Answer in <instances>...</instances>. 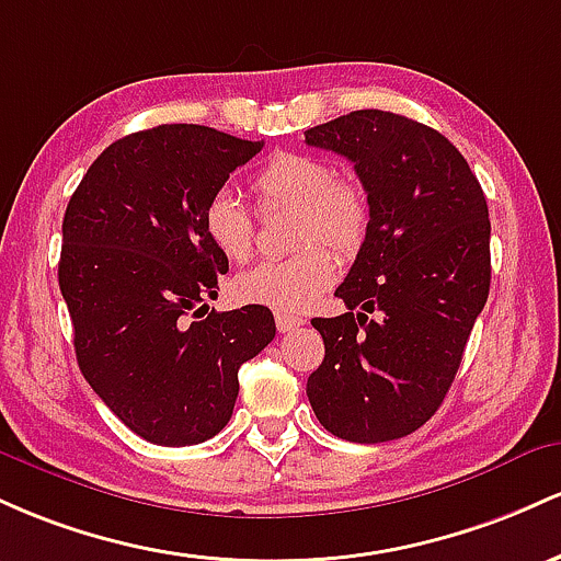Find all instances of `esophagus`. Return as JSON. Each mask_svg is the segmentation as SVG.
<instances>
[{"label": "esophagus", "mask_w": 561, "mask_h": 561, "mask_svg": "<svg viewBox=\"0 0 561 561\" xmlns=\"http://www.w3.org/2000/svg\"><path fill=\"white\" fill-rule=\"evenodd\" d=\"M301 323H305V320L297 318V314H288V312H275V325H278V331H280V333L297 331Z\"/></svg>", "instance_id": "esophagus-1"}]
</instances>
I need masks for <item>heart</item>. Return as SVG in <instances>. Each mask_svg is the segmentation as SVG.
Returning <instances> with one entry per match:
<instances>
[{
	"mask_svg": "<svg viewBox=\"0 0 561 561\" xmlns=\"http://www.w3.org/2000/svg\"><path fill=\"white\" fill-rule=\"evenodd\" d=\"M260 209H294V247L286 260H264L232 280V294L243 305L273 307L280 312L307 310L336 280V260L352 256L370 228V204L357 182L339 180L325 159L307 153L273 156L251 180ZM206 241L225 260L243 262L254 249V219L241 198L219 187L201 214ZM318 242H325L318 248Z\"/></svg>",
	"mask_w": 561,
	"mask_h": 561,
	"instance_id": "b5f03b06",
	"label": "heart"
}]
</instances>
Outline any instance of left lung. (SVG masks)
<instances>
[{
    "mask_svg": "<svg viewBox=\"0 0 561 561\" xmlns=\"http://www.w3.org/2000/svg\"><path fill=\"white\" fill-rule=\"evenodd\" d=\"M305 142L355 163L370 228L336 297L314 318L325 357L307 379L320 424L350 443H387L443 405L490 291L488 201L448 137L389 111H352Z\"/></svg>",
    "mask_w": 561,
    "mask_h": 561,
    "instance_id": "8db88e82",
    "label": "left lung"
}]
</instances>
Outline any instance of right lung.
I'll return each mask as SVG.
<instances>
[{"label":"right lung","instance_id":"right-lung-1","mask_svg":"<svg viewBox=\"0 0 561 561\" xmlns=\"http://www.w3.org/2000/svg\"><path fill=\"white\" fill-rule=\"evenodd\" d=\"M262 145L161 124L108 145L68 201L58 280L79 368L148 443L196 445L222 432L238 368L275 336L267 307L206 305L228 260L206 241L201 214Z\"/></svg>","mask_w":561,"mask_h":561}]
</instances>
